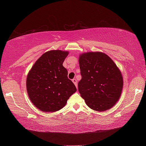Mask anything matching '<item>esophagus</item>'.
Returning <instances> with one entry per match:
<instances>
[{"mask_svg": "<svg viewBox=\"0 0 146 146\" xmlns=\"http://www.w3.org/2000/svg\"><path fill=\"white\" fill-rule=\"evenodd\" d=\"M72 82L74 83V84L75 85V86H76V88H77V87H78V86H77V80H76V79H75V78H74V79H73V80H72Z\"/></svg>", "mask_w": 146, "mask_h": 146, "instance_id": "1", "label": "esophagus"}]
</instances>
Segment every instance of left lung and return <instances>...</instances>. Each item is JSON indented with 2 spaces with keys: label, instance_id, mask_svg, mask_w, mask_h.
<instances>
[{
  "label": "left lung",
  "instance_id": "8db88e82",
  "mask_svg": "<svg viewBox=\"0 0 146 146\" xmlns=\"http://www.w3.org/2000/svg\"><path fill=\"white\" fill-rule=\"evenodd\" d=\"M78 62L82 75L78 91L86 104L97 111L110 110L122 94L123 82L119 68L100 51L80 54Z\"/></svg>",
  "mask_w": 146,
  "mask_h": 146
}]
</instances>
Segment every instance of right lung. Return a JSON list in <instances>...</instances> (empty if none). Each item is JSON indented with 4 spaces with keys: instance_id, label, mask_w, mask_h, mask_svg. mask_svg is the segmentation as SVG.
Masks as SVG:
<instances>
[{
    "instance_id": "add662e5",
    "label": "right lung",
    "mask_w": 146,
    "mask_h": 146,
    "mask_svg": "<svg viewBox=\"0 0 146 146\" xmlns=\"http://www.w3.org/2000/svg\"><path fill=\"white\" fill-rule=\"evenodd\" d=\"M68 51L50 50L41 55L27 76L26 89L29 98L43 112H55L66 106L76 91L68 78L63 66Z\"/></svg>"
}]
</instances>
